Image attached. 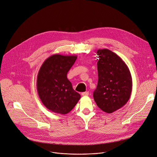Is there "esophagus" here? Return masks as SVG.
Segmentation results:
<instances>
[{"label":"esophagus","mask_w":157,"mask_h":157,"mask_svg":"<svg viewBox=\"0 0 157 157\" xmlns=\"http://www.w3.org/2000/svg\"><path fill=\"white\" fill-rule=\"evenodd\" d=\"M89 94V92H85L82 93V96H88Z\"/></svg>","instance_id":"34e87169"}]
</instances>
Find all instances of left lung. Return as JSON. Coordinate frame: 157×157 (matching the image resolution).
<instances>
[{
    "instance_id": "left-lung-1",
    "label": "left lung",
    "mask_w": 157,
    "mask_h": 157,
    "mask_svg": "<svg viewBox=\"0 0 157 157\" xmlns=\"http://www.w3.org/2000/svg\"><path fill=\"white\" fill-rule=\"evenodd\" d=\"M98 80L94 92L97 106L107 113L120 109L128 101L132 90V78L128 66L112 51L98 49Z\"/></svg>"
}]
</instances>
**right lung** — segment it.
Returning <instances> with one entry per match:
<instances>
[{
  "mask_svg": "<svg viewBox=\"0 0 157 157\" xmlns=\"http://www.w3.org/2000/svg\"><path fill=\"white\" fill-rule=\"evenodd\" d=\"M77 56L52 55L42 63L37 78L39 98L50 111L65 115L71 112L80 98L72 88L67 74Z\"/></svg>",
  "mask_w": 157,
  "mask_h": 157,
  "instance_id": "add662e5",
  "label": "right lung"
}]
</instances>
